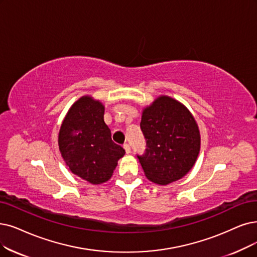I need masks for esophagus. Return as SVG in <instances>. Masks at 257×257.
Returning <instances> with one entry per match:
<instances>
[{"instance_id": "1", "label": "esophagus", "mask_w": 257, "mask_h": 257, "mask_svg": "<svg viewBox=\"0 0 257 257\" xmlns=\"http://www.w3.org/2000/svg\"><path fill=\"white\" fill-rule=\"evenodd\" d=\"M123 148H124L126 154H130V153H131V147L127 145V143H125V145H123Z\"/></svg>"}]
</instances>
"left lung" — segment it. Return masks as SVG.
I'll return each instance as SVG.
<instances>
[{
	"mask_svg": "<svg viewBox=\"0 0 257 257\" xmlns=\"http://www.w3.org/2000/svg\"><path fill=\"white\" fill-rule=\"evenodd\" d=\"M147 153L138 156L146 177L159 186L177 181L192 170L200 151V132L188 107L159 96L142 109Z\"/></svg>",
	"mask_w": 257,
	"mask_h": 257,
	"instance_id": "left-lung-1",
	"label": "left lung"
}]
</instances>
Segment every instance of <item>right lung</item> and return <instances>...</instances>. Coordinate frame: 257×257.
<instances>
[{
	"label": "right lung",
	"instance_id": "add662e5",
	"mask_svg": "<svg viewBox=\"0 0 257 257\" xmlns=\"http://www.w3.org/2000/svg\"><path fill=\"white\" fill-rule=\"evenodd\" d=\"M104 109L101 101L82 96L68 109L58 136L61 156L69 171L91 184L109 180L125 154L111 140Z\"/></svg>",
	"mask_w": 257,
	"mask_h": 257
}]
</instances>
